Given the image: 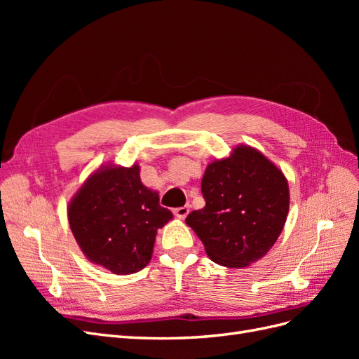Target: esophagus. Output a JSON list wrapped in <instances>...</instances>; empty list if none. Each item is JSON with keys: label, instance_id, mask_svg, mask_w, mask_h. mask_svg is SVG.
<instances>
[{"label": "esophagus", "instance_id": "obj_1", "mask_svg": "<svg viewBox=\"0 0 359 359\" xmlns=\"http://www.w3.org/2000/svg\"><path fill=\"white\" fill-rule=\"evenodd\" d=\"M189 211H190L189 206H178V208L173 210V214H175L177 217H180V219H186Z\"/></svg>", "mask_w": 359, "mask_h": 359}]
</instances>
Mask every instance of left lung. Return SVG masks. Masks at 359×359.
<instances>
[{"label": "left lung", "instance_id": "obj_1", "mask_svg": "<svg viewBox=\"0 0 359 359\" xmlns=\"http://www.w3.org/2000/svg\"><path fill=\"white\" fill-rule=\"evenodd\" d=\"M205 206L186 223L212 262L243 268L274 245L289 211V186L281 170L250 147L215 160L202 178Z\"/></svg>", "mask_w": 359, "mask_h": 359}]
</instances>
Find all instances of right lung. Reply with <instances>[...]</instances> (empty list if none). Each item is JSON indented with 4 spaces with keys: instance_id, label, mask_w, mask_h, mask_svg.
<instances>
[{
    "instance_id": "add662e5",
    "label": "right lung",
    "mask_w": 359,
    "mask_h": 359,
    "mask_svg": "<svg viewBox=\"0 0 359 359\" xmlns=\"http://www.w3.org/2000/svg\"><path fill=\"white\" fill-rule=\"evenodd\" d=\"M172 219L147 189L139 166L104 168L91 175L69 206L72 232L85 256L114 274H133L153 256L157 229Z\"/></svg>"
}]
</instances>
